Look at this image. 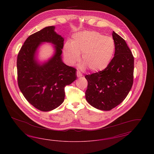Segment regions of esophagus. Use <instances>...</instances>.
<instances>
[{
    "label": "esophagus",
    "instance_id": "34e87169",
    "mask_svg": "<svg viewBox=\"0 0 154 154\" xmlns=\"http://www.w3.org/2000/svg\"><path fill=\"white\" fill-rule=\"evenodd\" d=\"M77 76L78 77H80L82 76V74L80 72L77 71Z\"/></svg>",
    "mask_w": 154,
    "mask_h": 154
}]
</instances>
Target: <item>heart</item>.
<instances>
[{"label":"heart","instance_id":"b5f03b06","mask_svg":"<svg viewBox=\"0 0 154 154\" xmlns=\"http://www.w3.org/2000/svg\"><path fill=\"white\" fill-rule=\"evenodd\" d=\"M115 49V43L111 37L98 32L84 31L75 34L71 43H66L63 52L68 65H74L82 54V67L99 72L108 66Z\"/></svg>","mask_w":154,"mask_h":154}]
</instances>
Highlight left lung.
Here are the masks:
<instances>
[{"mask_svg":"<svg viewBox=\"0 0 154 154\" xmlns=\"http://www.w3.org/2000/svg\"><path fill=\"white\" fill-rule=\"evenodd\" d=\"M114 57L104 70L86 75L85 98L92 106L109 111L124 101L133 82L134 57L124 39L113 31Z\"/></svg>","mask_w":154,"mask_h":154,"instance_id":"obj_1","label":"left lung"}]
</instances>
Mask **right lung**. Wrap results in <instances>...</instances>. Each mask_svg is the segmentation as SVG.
Instances as JSON below:
<instances>
[{
    "instance_id": "add662e5",
    "label": "right lung",
    "mask_w": 154,
    "mask_h": 154,
    "mask_svg": "<svg viewBox=\"0 0 154 154\" xmlns=\"http://www.w3.org/2000/svg\"><path fill=\"white\" fill-rule=\"evenodd\" d=\"M55 26L45 27L28 37L17 56V80L21 92L33 106L49 111L64 101L65 88L77 78L76 69L62 60L64 39L54 31ZM43 42L55 45L53 57L42 66L34 58L37 47Z\"/></svg>"
}]
</instances>
